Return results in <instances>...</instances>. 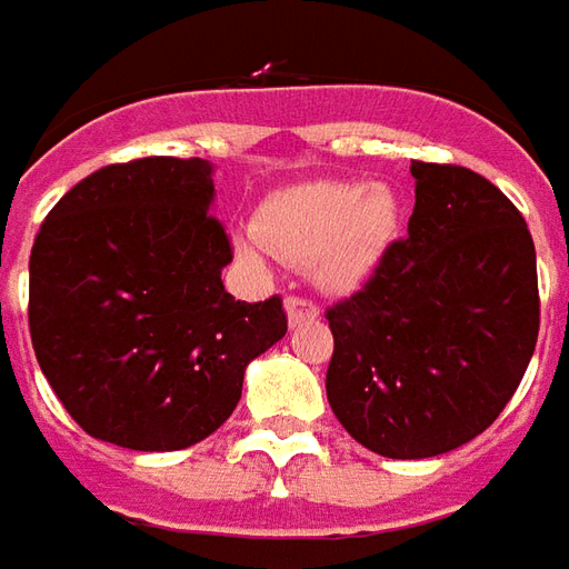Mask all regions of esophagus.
I'll return each mask as SVG.
<instances>
[{
    "label": "esophagus",
    "instance_id": "34e87169",
    "mask_svg": "<svg viewBox=\"0 0 569 569\" xmlns=\"http://www.w3.org/2000/svg\"><path fill=\"white\" fill-rule=\"evenodd\" d=\"M320 317V308L313 305V301H308V298H286V320H289V326L296 329V326H305V322L317 320Z\"/></svg>",
    "mask_w": 569,
    "mask_h": 569
}]
</instances>
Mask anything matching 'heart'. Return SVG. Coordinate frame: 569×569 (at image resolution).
Returning a JSON list of instances; mask_svg holds the SVG:
<instances>
[{
	"mask_svg": "<svg viewBox=\"0 0 569 569\" xmlns=\"http://www.w3.org/2000/svg\"><path fill=\"white\" fill-rule=\"evenodd\" d=\"M256 234L237 237L243 256L261 243L286 259H308L329 292H350L378 271L402 228V200L387 182L313 179L271 191L256 210Z\"/></svg>",
	"mask_w": 569,
	"mask_h": 569,
	"instance_id": "b5f03b06",
	"label": "heart"
}]
</instances>
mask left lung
I'll use <instances>...</instances> for the list:
<instances>
[{
    "label": "left lung",
    "mask_w": 569,
    "mask_h": 569,
    "mask_svg": "<svg viewBox=\"0 0 569 569\" xmlns=\"http://www.w3.org/2000/svg\"><path fill=\"white\" fill-rule=\"evenodd\" d=\"M415 212L369 286L335 305L326 396L369 451L423 460L472 441L525 378L539 332L537 249L485 176L411 161Z\"/></svg>",
    "instance_id": "1"
}]
</instances>
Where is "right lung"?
I'll use <instances>...</instances> for the list:
<instances>
[{"mask_svg":"<svg viewBox=\"0 0 569 569\" xmlns=\"http://www.w3.org/2000/svg\"><path fill=\"white\" fill-rule=\"evenodd\" d=\"M203 158L109 163L48 212L30 256V335L88 436L179 451L231 418L247 366L286 335L280 298L234 301Z\"/></svg>","mask_w":569,"mask_h":569,"instance_id":"obj_1","label":"right lung"}]
</instances>
